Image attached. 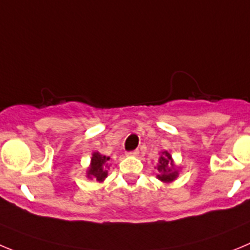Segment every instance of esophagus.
Instances as JSON below:
<instances>
[{"label":"esophagus","instance_id":"34e87169","mask_svg":"<svg viewBox=\"0 0 250 250\" xmlns=\"http://www.w3.org/2000/svg\"><path fill=\"white\" fill-rule=\"evenodd\" d=\"M127 155H128V157H138V155H139V150H138V149H136V150L128 151Z\"/></svg>","mask_w":250,"mask_h":250}]
</instances>
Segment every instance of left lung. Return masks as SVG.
Wrapping results in <instances>:
<instances>
[{
	"instance_id": "left-lung-1",
	"label": "left lung",
	"mask_w": 250,
	"mask_h": 250,
	"mask_svg": "<svg viewBox=\"0 0 250 250\" xmlns=\"http://www.w3.org/2000/svg\"><path fill=\"white\" fill-rule=\"evenodd\" d=\"M157 167L158 171H159L157 178L163 183H171V181L178 178L179 171L175 167L171 155L167 150L162 151V155L159 158V164H158Z\"/></svg>"
}]
</instances>
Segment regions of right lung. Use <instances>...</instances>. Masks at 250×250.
I'll return each mask as SVG.
<instances>
[{
  "label": "right lung",
  "instance_id": "right-lung-1",
  "mask_svg": "<svg viewBox=\"0 0 250 250\" xmlns=\"http://www.w3.org/2000/svg\"><path fill=\"white\" fill-rule=\"evenodd\" d=\"M109 158L102 155L99 151H95L91 158V164L87 170V178L95 179L99 183H102L107 178V167H108Z\"/></svg>",
  "mask_w": 250,
  "mask_h": 250
}]
</instances>
